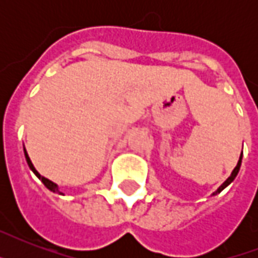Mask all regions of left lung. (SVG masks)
Here are the masks:
<instances>
[{"label": "left lung", "mask_w": 258, "mask_h": 258, "mask_svg": "<svg viewBox=\"0 0 258 258\" xmlns=\"http://www.w3.org/2000/svg\"><path fill=\"white\" fill-rule=\"evenodd\" d=\"M241 161H242V154H241V157H240V161H238V163H237V166L236 167H234V170H233V172H232V175L229 176L228 179L225 180L224 183L221 184L220 187H218V190H217L216 192H213V196H216V194H218V192H221L222 191V190H224L225 187H226V186H228V184H230L233 182V180H234V178H236L237 176V174H238V171H240V167H241Z\"/></svg>", "instance_id": "obj_1"}]
</instances>
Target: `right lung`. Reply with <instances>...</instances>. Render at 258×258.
Instances as JSON below:
<instances>
[{
	"instance_id": "1",
	"label": "right lung",
	"mask_w": 258,
	"mask_h": 258,
	"mask_svg": "<svg viewBox=\"0 0 258 258\" xmlns=\"http://www.w3.org/2000/svg\"><path fill=\"white\" fill-rule=\"evenodd\" d=\"M24 153H25V158H26V162H28V166H29L30 167V170H32V171L34 172V174H36V175L38 176V179H41V182L44 184H45L46 187L49 188L50 191H53V192H58V194H61V192L58 191V187H57V184L56 183H53V182H52V180H49V179H46L45 176H42V175H40V174H38V171L36 169H34V166H33V163H32V162H30V158L28 157V153H26V150L24 149Z\"/></svg>"
}]
</instances>
